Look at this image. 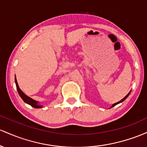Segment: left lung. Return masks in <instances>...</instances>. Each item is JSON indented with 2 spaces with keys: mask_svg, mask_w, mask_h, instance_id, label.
Listing matches in <instances>:
<instances>
[{
  "mask_svg": "<svg viewBox=\"0 0 147 147\" xmlns=\"http://www.w3.org/2000/svg\"><path fill=\"white\" fill-rule=\"evenodd\" d=\"M130 92H129V93H128V94H127V95L126 96H125V97H124V98H123V99H121V100H119V102H117V103H114V104H113V105H112V106H111V107H110V108H113V107H114V106H115V105H117V104H119V103H121V102H123V100H124L125 99H126V98H127V97H128V95H129V94H130Z\"/></svg>",
  "mask_w": 147,
  "mask_h": 147,
  "instance_id": "8db88e82",
  "label": "left lung"
}]
</instances>
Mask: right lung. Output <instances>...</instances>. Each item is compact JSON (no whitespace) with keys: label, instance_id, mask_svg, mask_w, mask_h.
I'll list each match as a JSON object with an SVG mask.
<instances>
[{"label":"right lung","instance_id":"right-lung-1","mask_svg":"<svg viewBox=\"0 0 147 147\" xmlns=\"http://www.w3.org/2000/svg\"><path fill=\"white\" fill-rule=\"evenodd\" d=\"M15 83H16V89H17L18 93H19V96H21V98H22L23 100L25 102V103H28L30 105H31L32 107H33L34 108H42V105H38V102L37 100H33L32 98H30L29 96H28L27 95H26L21 90V89L19 88V85H18V82L16 81V76H15Z\"/></svg>","mask_w":147,"mask_h":147}]
</instances>
